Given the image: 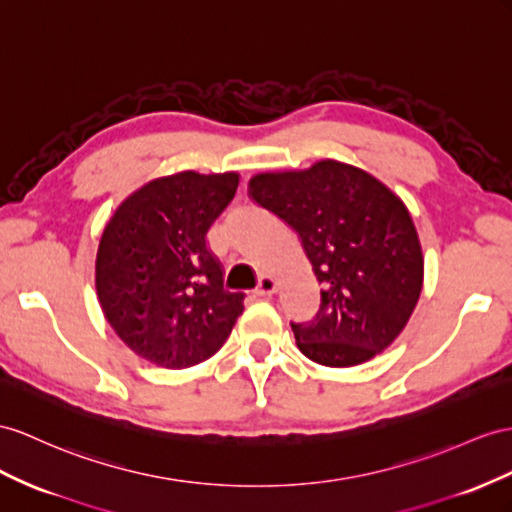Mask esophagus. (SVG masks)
Segmentation results:
<instances>
[{
  "mask_svg": "<svg viewBox=\"0 0 512 512\" xmlns=\"http://www.w3.org/2000/svg\"><path fill=\"white\" fill-rule=\"evenodd\" d=\"M274 292H277V279L270 277V274H264V277H261L257 283L255 294L257 296H272Z\"/></svg>",
  "mask_w": 512,
  "mask_h": 512,
  "instance_id": "obj_1",
  "label": "esophagus"
}]
</instances>
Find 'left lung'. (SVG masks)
Instances as JSON below:
<instances>
[{"label": "left lung", "mask_w": 512, "mask_h": 512, "mask_svg": "<svg viewBox=\"0 0 512 512\" xmlns=\"http://www.w3.org/2000/svg\"><path fill=\"white\" fill-rule=\"evenodd\" d=\"M248 194L300 235L324 285L316 318L292 324L298 350L320 365L350 368L389 348L424 283L422 244L400 196L337 160L259 173Z\"/></svg>", "instance_id": "8db88e82"}]
</instances>
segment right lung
Wrapping results in <instances>:
<instances>
[{"mask_svg": "<svg viewBox=\"0 0 512 512\" xmlns=\"http://www.w3.org/2000/svg\"><path fill=\"white\" fill-rule=\"evenodd\" d=\"M238 186V173L157 177L131 192L103 227L97 298L114 333L138 357L183 370L227 342L244 294L225 287L207 231Z\"/></svg>", "mask_w": 512, "mask_h": 512, "instance_id": "right-lung-1", "label": "right lung"}]
</instances>
